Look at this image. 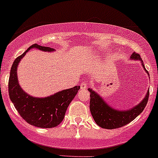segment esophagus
Instances as JSON below:
<instances>
[{
	"mask_svg": "<svg viewBox=\"0 0 158 158\" xmlns=\"http://www.w3.org/2000/svg\"><path fill=\"white\" fill-rule=\"evenodd\" d=\"M88 88V83L86 81H82L81 84V89L82 90H85Z\"/></svg>",
	"mask_w": 158,
	"mask_h": 158,
	"instance_id": "34e87169",
	"label": "esophagus"
}]
</instances>
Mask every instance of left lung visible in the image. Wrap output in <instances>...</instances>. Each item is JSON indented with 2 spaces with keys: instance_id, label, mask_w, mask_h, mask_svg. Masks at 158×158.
<instances>
[{
  "instance_id": "1",
  "label": "left lung",
  "mask_w": 158,
  "mask_h": 158,
  "mask_svg": "<svg viewBox=\"0 0 158 158\" xmlns=\"http://www.w3.org/2000/svg\"><path fill=\"white\" fill-rule=\"evenodd\" d=\"M131 58L138 59L142 62L140 55L135 52L131 55ZM142 66L146 69L143 63H142ZM89 91L90 92L89 107H90V111H91L93 119L98 126L104 129H116V128L122 127L131 123V121H133L138 115H140L143 111L147 104L148 98L150 95L149 94L150 91H148L144 100H142L139 105L135 106L132 109L127 110V111H117L107 105L105 102L100 98V96L96 94L92 89H89Z\"/></svg>"
}]
</instances>
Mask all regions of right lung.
<instances>
[{
    "label": "right lung",
    "mask_w": 158,
    "mask_h": 158,
    "mask_svg": "<svg viewBox=\"0 0 158 158\" xmlns=\"http://www.w3.org/2000/svg\"><path fill=\"white\" fill-rule=\"evenodd\" d=\"M35 47L44 51H54L51 47H42L35 43L20 56L17 57L11 67L8 94L20 116L27 123L41 128L55 127L63 120L67 107L80 89V86L62 90L46 98H35L24 93L18 83L16 69L24 54L31 48Z\"/></svg>",
    "instance_id": "obj_1"
}]
</instances>
